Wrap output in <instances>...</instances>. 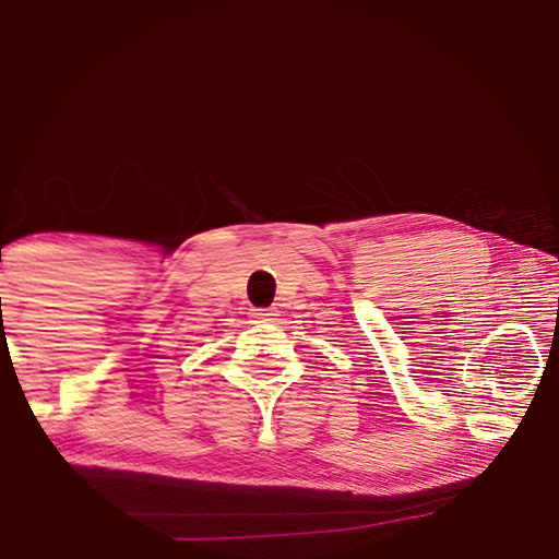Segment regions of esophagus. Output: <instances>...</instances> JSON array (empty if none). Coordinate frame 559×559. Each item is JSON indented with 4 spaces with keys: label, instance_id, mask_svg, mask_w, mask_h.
Returning <instances> with one entry per match:
<instances>
[{
    "label": "esophagus",
    "instance_id": "1",
    "mask_svg": "<svg viewBox=\"0 0 559 559\" xmlns=\"http://www.w3.org/2000/svg\"><path fill=\"white\" fill-rule=\"evenodd\" d=\"M253 316L261 318V320H266V318H271V316H273V310H269V308H261V310H253Z\"/></svg>",
    "mask_w": 559,
    "mask_h": 559
}]
</instances>
